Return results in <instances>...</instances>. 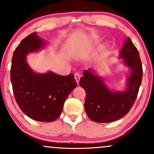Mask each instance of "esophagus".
I'll use <instances>...</instances> for the list:
<instances>
[{
	"label": "esophagus",
	"mask_w": 154,
	"mask_h": 154,
	"mask_svg": "<svg viewBox=\"0 0 154 154\" xmlns=\"http://www.w3.org/2000/svg\"><path fill=\"white\" fill-rule=\"evenodd\" d=\"M80 77H81V75H79V73H75V79L76 82H77V84H79V79H80Z\"/></svg>",
	"instance_id": "1"
}]
</instances>
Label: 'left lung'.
Returning <instances> with one entry per match:
<instances>
[{
	"instance_id": "obj_1",
	"label": "left lung",
	"mask_w": 154,
	"mask_h": 154,
	"mask_svg": "<svg viewBox=\"0 0 154 154\" xmlns=\"http://www.w3.org/2000/svg\"><path fill=\"white\" fill-rule=\"evenodd\" d=\"M125 66L130 69L124 91H111L91 69L83 72L79 85L86 93L85 110L91 120L99 123L116 121L126 115L135 103L143 77L138 51L128 38L119 54Z\"/></svg>"
}]
</instances>
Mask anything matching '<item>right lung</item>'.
Returning <instances> with one entry per match:
<instances>
[{
	"label": "right lung",
	"instance_id": "obj_1",
	"mask_svg": "<svg viewBox=\"0 0 154 154\" xmlns=\"http://www.w3.org/2000/svg\"><path fill=\"white\" fill-rule=\"evenodd\" d=\"M45 44L36 32L23 39L12 57L11 81L21 110L31 119L51 122L61 115L63 103L77 82L73 74H38L32 69L26 62V55L41 50Z\"/></svg>",
	"mask_w": 154,
	"mask_h": 154
}]
</instances>
